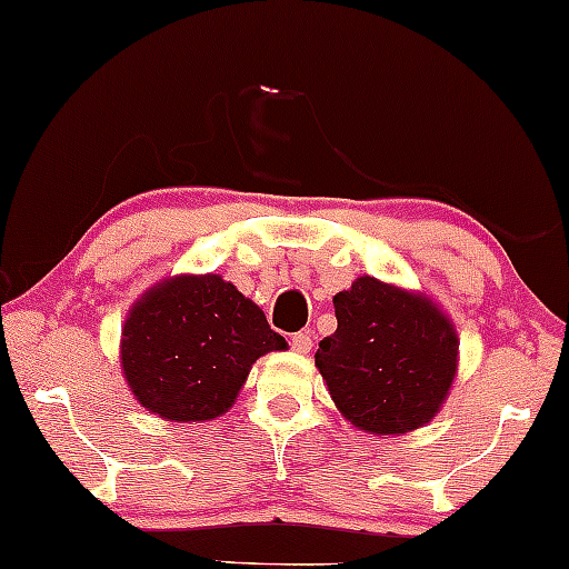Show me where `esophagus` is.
I'll list each match as a JSON object with an SVG mask.
<instances>
[{"instance_id":"obj_1","label":"esophagus","mask_w":569,"mask_h":569,"mask_svg":"<svg viewBox=\"0 0 569 569\" xmlns=\"http://www.w3.org/2000/svg\"><path fill=\"white\" fill-rule=\"evenodd\" d=\"M311 335L308 331H298V335H292V350L300 352V356H306V352H311Z\"/></svg>"}]
</instances>
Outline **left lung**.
<instances>
[{"label": "left lung", "mask_w": 569, "mask_h": 569, "mask_svg": "<svg viewBox=\"0 0 569 569\" xmlns=\"http://www.w3.org/2000/svg\"><path fill=\"white\" fill-rule=\"evenodd\" d=\"M337 331L321 339L316 368L337 410L376 437H402L445 408L460 339L426 292L358 277L335 295Z\"/></svg>", "instance_id": "8db88e82"}]
</instances>
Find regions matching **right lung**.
Returning <instances> with one entry per match:
<instances>
[{
    "instance_id": "obj_1",
    "label": "right lung",
    "mask_w": 569,
    "mask_h": 569,
    "mask_svg": "<svg viewBox=\"0 0 569 569\" xmlns=\"http://www.w3.org/2000/svg\"><path fill=\"white\" fill-rule=\"evenodd\" d=\"M287 350L282 335L219 274H177L149 287L122 323L120 366L153 416L203 423L238 400L261 356Z\"/></svg>"
}]
</instances>
